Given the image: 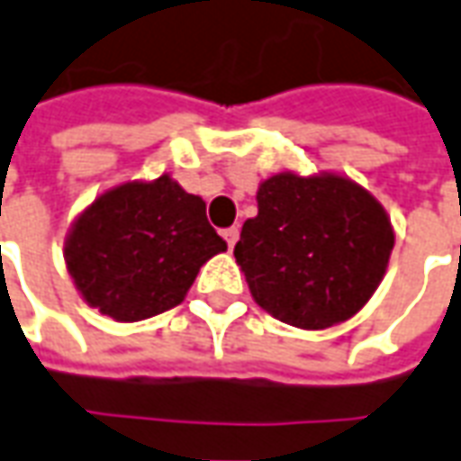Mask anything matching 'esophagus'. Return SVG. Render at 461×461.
<instances>
[{
  "instance_id": "esophagus-1",
  "label": "esophagus",
  "mask_w": 461,
  "mask_h": 461,
  "mask_svg": "<svg viewBox=\"0 0 461 461\" xmlns=\"http://www.w3.org/2000/svg\"><path fill=\"white\" fill-rule=\"evenodd\" d=\"M221 237L227 240V244H230V249L237 244V240H240V227H230V230L221 231Z\"/></svg>"
}]
</instances>
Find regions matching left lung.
<instances>
[{
	"mask_svg": "<svg viewBox=\"0 0 461 461\" xmlns=\"http://www.w3.org/2000/svg\"><path fill=\"white\" fill-rule=\"evenodd\" d=\"M257 209L234 257L264 312L327 330L365 307L394 247L387 212L365 186L331 172H282L259 185Z\"/></svg>",
	"mask_w": 461,
	"mask_h": 461,
	"instance_id": "left-lung-1",
	"label": "left lung"
}]
</instances>
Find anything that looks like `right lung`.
Returning a JSON list of instances; mask_svg holds the SVG:
<instances>
[{
    "instance_id": "obj_1",
    "label": "right lung",
    "mask_w": 461,
    "mask_h": 461,
    "mask_svg": "<svg viewBox=\"0 0 461 461\" xmlns=\"http://www.w3.org/2000/svg\"><path fill=\"white\" fill-rule=\"evenodd\" d=\"M224 249L204 199L162 175L99 194L74 220L64 262L89 307L141 321L182 304L199 267Z\"/></svg>"
}]
</instances>
